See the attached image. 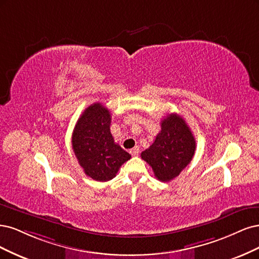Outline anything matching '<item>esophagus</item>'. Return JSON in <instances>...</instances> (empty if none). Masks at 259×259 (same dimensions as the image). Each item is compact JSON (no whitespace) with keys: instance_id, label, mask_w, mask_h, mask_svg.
<instances>
[{"instance_id":"1","label":"esophagus","mask_w":259,"mask_h":259,"mask_svg":"<svg viewBox=\"0 0 259 259\" xmlns=\"http://www.w3.org/2000/svg\"><path fill=\"white\" fill-rule=\"evenodd\" d=\"M139 153H140V149H139L138 146H136V147H133L132 149H130V154H131L132 156H137V155H139Z\"/></svg>"}]
</instances>
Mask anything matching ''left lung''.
<instances>
[{
	"label": "left lung",
	"instance_id": "left-lung-1",
	"mask_svg": "<svg viewBox=\"0 0 259 259\" xmlns=\"http://www.w3.org/2000/svg\"><path fill=\"white\" fill-rule=\"evenodd\" d=\"M195 151L196 140L186 121L178 114H170L161 120V131L141 157L158 180L170 182L186 168Z\"/></svg>",
	"mask_w": 259,
	"mask_h": 259
}]
</instances>
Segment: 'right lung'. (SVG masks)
<instances>
[{"label": "right lung", "mask_w": 259, "mask_h": 259, "mask_svg": "<svg viewBox=\"0 0 259 259\" xmlns=\"http://www.w3.org/2000/svg\"><path fill=\"white\" fill-rule=\"evenodd\" d=\"M111 114L101 103L82 112L72 136V147L79 165L89 178L98 182L114 179L129 153L114 142L110 130Z\"/></svg>", "instance_id": "add662e5"}]
</instances>
